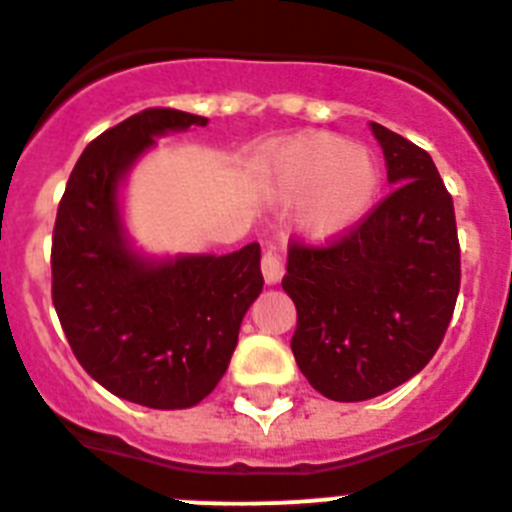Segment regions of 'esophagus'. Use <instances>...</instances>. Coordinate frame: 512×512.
Segmentation results:
<instances>
[{"label": "esophagus", "mask_w": 512, "mask_h": 512, "mask_svg": "<svg viewBox=\"0 0 512 512\" xmlns=\"http://www.w3.org/2000/svg\"><path fill=\"white\" fill-rule=\"evenodd\" d=\"M261 271H264L266 284H279L284 277V264L282 256H279L274 248H266L264 259H261Z\"/></svg>", "instance_id": "34e87169"}]
</instances>
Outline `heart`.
I'll use <instances>...</instances> for the list:
<instances>
[{
  "instance_id": "1",
  "label": "heart",
  "mask_w": 512,
  "mask_h": 512,
  "mask_svg": "<svg viewBox=\"0 0 512 512\" xmlns=\"http://www.w3.org/2000/svg\"><path fill=\"white\" fill-rule=\"evenodd\" d=\"M271 184L279 200L300 202L297 225L310 241H330L372 210L379 166L366 148L333 133H307L271 156Z\"/></svg>"
}]
</instances>
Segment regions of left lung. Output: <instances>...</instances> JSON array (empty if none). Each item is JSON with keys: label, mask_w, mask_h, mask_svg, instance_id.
<instances>
[{"label": "left lung", "mask_w": 512, "mask_h": 512, "mask_svg": "<svg viewBox=\"0 0 512 512\" xmlns=\"http://www.w3.org/2000/svg\"><path fill=\"white\" fill-rule=\"evenodd\" d=\"M392 192L325 248L292 243L282 287L297 307L300 372L336 402L395 390L443 341L461 261L451 194L433 158L372 122Z\"/></svg>", "instance_id": "obj_1"}]
</instances>
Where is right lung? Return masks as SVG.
<instances>
[{
  "label": "right lung",
  "instance_id": "right-lung-1",
  "mask_svg": "<svg viewBox=\"0 0 512 512\" xmlns=\"http://www.w3.org/2000/svg\"><path fill=\"white\" fill-rule=\"evenodd\" d=\"M207 117L153 107L92 140L69 176L53 228V305L79 364L104 390L156 410L192 408L223 379L243 315L261 295V248L135 251L120 189L166 133Z\"/></svg>",
  "mask_w": 512,
  "mask_h": 512
}]
</instances>
